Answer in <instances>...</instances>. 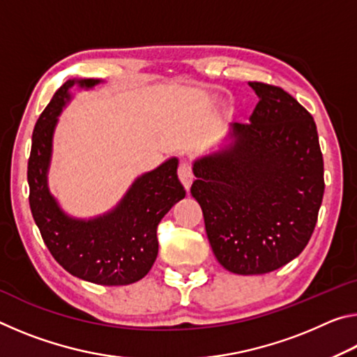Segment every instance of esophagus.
Segmentation results:
<instances>
[{
  "instance_id": "1",
  "label": "esophagus",
  "mask_w": 357,
  "mask_h": 357,
  "mask_svg": "<svg viewBox=\"0 0 357 357\" xmlns=\"http://www.w3.org/2000/svg\"><path fill=\"white\" fill-rule=\"evenodd\" d=\"M178 176H179L181 183H183V185L185 187V190H189L190 184H192V179H193L192 167H190L189 162H181L179 167H178Z\"/></svg>"
}]
</instances>
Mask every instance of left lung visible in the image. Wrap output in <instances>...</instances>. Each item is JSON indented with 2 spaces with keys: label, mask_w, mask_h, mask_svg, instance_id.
I'll return each instance as SVG.
<instances>
[{
  "label": "left lung",
  "mask_w": 357,
  "mask_h": 357,
  "mask_svg": "<svg viewBox=\"0 0 357 357\" xmlns=\"http://www.w3.org/2000/svg\"><path fill=\"white\" fill-rule=\"evenodd\" d=\"M259 98L233 142L193 164L215 258L229 273L266 274L305 249L324 193L323 154L312 114L275 84L249 82Z\"/></svg>",
  "instance_id": "8db88e82"
}]
</instances>
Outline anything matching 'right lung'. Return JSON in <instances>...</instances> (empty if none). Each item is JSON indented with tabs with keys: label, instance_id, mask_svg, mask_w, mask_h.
Instances as JSON below:
<instances>
[{
	"label": "right lung",
	"instance_id": "1",
	"mask_svg": "<svg viewBox=\"0 0 357 357\" xmlns=\"http://www.w3.org/2000/svg\"><path fill=\"white\" fill-rule=\"evenodd\" d=\"M75 80L58 89L34 126L28 160L29 206L45 245L53 258L78 279L99 285H129L143 279L159 250L157 227L185 190L178 179V160L170 159L143 174L110 214L94 220L66 215L47 187L53 129ZM98 80H78L91 88Z\"/></svg>",
	"mask_w": 357,
	"mask_h": 357
}]
</instances>
